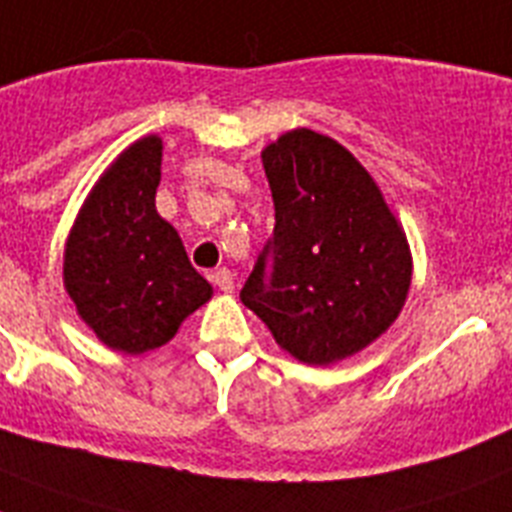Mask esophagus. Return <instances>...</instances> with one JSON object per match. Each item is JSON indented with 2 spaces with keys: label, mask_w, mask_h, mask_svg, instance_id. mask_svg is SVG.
<instances>
[{
  "label": "esophagus",
  "mask_w": 512,
  "mask_h": 512,
  "mask_svg": "<svg viewBox=\"0 0 512 512\" xmlns=\"http://www.w3.org/2000/svg\"><path fill=\"white\" fill-rule=\"evenodd\" d=\"M213 281H216L218 289L226 291V294H229V291H234V273H231L229 268L216 270V273H213Z\"/></svg>",
  "instance_id": "34e87169"
}]
</instances>
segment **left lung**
Wrapping results in <instances>:
<instances>
[{
  "instance_id": "8db88e82",
  "label": "left lung",
  "mask_w": 512,
  "mask_h": 512,
  "mask_svg": "<svg viewBox=\"0 0 512 512\" xmlns=\"http://www.w3.org/2000/svg\"><path fill=\"white\" fill-rule=\"evenodd\" d=\"M276 229L242 289L286 354L328 367L401 315L411 249L375 179L333 137L307 127L263 150Z\"/></svg>"
}]
</instances>
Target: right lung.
Returning a JSON list of instances; mask_svg holds the SVG:
<instances>
[{"instance_id":"add662e5","label":"right lung","mask_w":512,"mask_h":512,"mask_svg":"<svg viewBox=\"0 0 512 512\" xmlns=\"http://www.w3.org/2000/svg\"><path fill=\"white\" fill-rule=\"evenodd\" d=\"M163 143L140 137L90 190L64 247V289L98 341L145 354L176 336L213 286L156 210Z\"/></svg>"}]
</instances>
